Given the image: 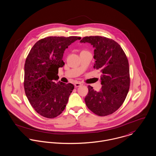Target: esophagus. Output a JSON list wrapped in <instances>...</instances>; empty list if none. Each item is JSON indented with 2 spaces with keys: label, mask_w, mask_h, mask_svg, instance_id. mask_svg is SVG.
<instances>
[{
  "label": "esophagus",
  "mask_w": 156,
  "mask_h": 156,
  "mask_svg": "<svg viewBox=\"0 0 156 156\" xmlns=\"http://www.w3.org/2000/svg\"><path fill=\"white\" fill-rule=\"evenodd\" d=\"M82 84L81 83H80V82H76L75 83H74V86L76 87H80V86H82Z\"/></svg>",
  "instance_id": "34e87169"
}]
</instances>
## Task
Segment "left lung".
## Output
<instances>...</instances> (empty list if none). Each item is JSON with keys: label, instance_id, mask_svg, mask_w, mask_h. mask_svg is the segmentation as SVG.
Listing matches in <instances>:
<instances>
[{"label": "left lung", "instance_id": "left-lung-1", "mask_svg": "<svg viewBox=\"0 0 156 156\" xmlns=\"http://www.w3.org/2000/svg\"><path fill=\"white\" fill-rule=\"evenodd\" d=\"M80 43H88L94 48V68L102 73L100 91L89 85L85 98L88 108L104 116L117 111L124 103L130 88V71L127 58L119 44L100 36L85 37Z\"/></svg>", "mask_w": 156, "mask_h": 156}]
</instances>
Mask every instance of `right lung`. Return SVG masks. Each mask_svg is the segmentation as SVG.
Instances as JSON below:
<instances>
[{
    "label": "right lung",
    "instance_id": "1",
    "mask_svg": "<svg viewBox=\"0 0 156 156\" xmlns=\"http://www.w3.org/2000/svg\"><path fill=\"white\" fill-rule=\"evenodd\" d=\"M79 37H48L37 41L31 48L24 64V88L32 108L41 116L54 118L66 107L74 87L61 82L58 68L65 63V50Z\"/></svg>",
    "mask_w": 156,
    "mask_h": 156
}]
</instances>
